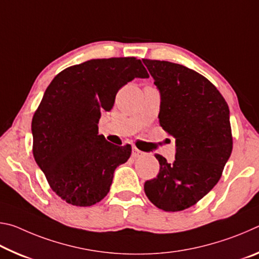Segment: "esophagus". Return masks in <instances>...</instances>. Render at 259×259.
I'll return each instance as SVG.
<instances>
[{"instance_id":"34e87169","label":"esophagus","mask_w":259,"mask_h":259,"mask_svg":"<svg viewBox=\"0 0 259 259\" xmlns=\"http://www.w3.org/2000/svg\"><path fill=\"white\" fill-rule=\"evenodd\" d=\"M142 155H144V152L139 151L138 148L133 147V156L134 157H139V156H142Z\"/></svg>"}]
</instances>
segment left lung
Listing matches in <instances>:
<instances>
[{
  "mask_svg": "<svg viewBox=\"0 0 259 259\" xmlns=\"http://www.w3.org/2000/svg\"><path fill=\"white\" fill-rule=\"evenodd\" d=\"M160 91L159 120L176 138L171 163L156 154L159 175L145 182L148 200L164 211L194 205L212 190L230 159L229 105L211 82L183 65L143 59Z\"/></svg>",
  "mask_w": 259,
  "mask_h": 259,
  "instance_id": "8db88e82",
  "label": "left lung"
}]
</instances>
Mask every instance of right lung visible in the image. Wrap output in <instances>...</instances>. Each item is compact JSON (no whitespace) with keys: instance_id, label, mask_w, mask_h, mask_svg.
<instances>
[{"instance_id":"right-lung-1","label":"right lung","mask_w":259,"mask_h":259,"mask_svg":"<svg viewBox=\"0 0 259 259\" xmlns=\"http://www.w3.org/2000/svg\"><path fill=\"white\" fill-rule=\"evenodd\" d=\"M148 73L135 57L91 59L56 75L32 120L33 154L57 195L77 207L102 201L115 169L131 146H116L98 134L122 87Z\"/></svg>"}]
</instances>
